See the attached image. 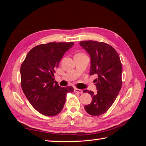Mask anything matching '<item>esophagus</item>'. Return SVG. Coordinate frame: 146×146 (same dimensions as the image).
Listing matches in <instances>:
<instances>
[{"label": "esophagus", "mask_w": 146, "mask_h": 146, "mask_svg": "<svg viewBox=\"0 0 146 146\" xmlns=\"http://www.w3.org/2000/svg\"><path fill=\"white\" fill-rule=\"evenodd\" d=\"M74 91H75V93H79V94H81V93H83V91L82 90H79V89H77V88L74 89Z\"/></svg>", "instance_id": "obj_1"}]
</instances>
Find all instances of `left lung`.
Listing matches in <instances>:
<instances>
[{
    "mask_svg": "<svg viewBox=\"0 0 146 146\" xmlns=\"http://www.w3.org/2000/svg\"><path fill=\"white\" fill-rule=\"evenodd\" d=\"M80 45L90 56V75L98 76L95 80L97 92L84 91L90 93L93 99L84 109L91 115L99 116L110 109L120 92L122 84V64L115 49L105 42L86 40L80 42Z\"/></svg>",
    "mask_w": 146,
    "mask_h": 146,
    "instance_id": "1",
    "label": "left lung"
}]
</instances>
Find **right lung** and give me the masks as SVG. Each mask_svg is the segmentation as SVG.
Wrapping results in <instances>:
<instances>
[{"instance_id": "right-lung-1", "label": "right lung", "mask_w": 146, "mask_h": 146, "mask_svg": "<svg viewBox=\"0 0 146 146\" xmlns=\"http://www.w3.org/2000/svg\"><path fill=\"white\" fill-rule=\"evenodd\" d=\"M73 42L40 44L27 54L21 67V86L31 106L42 115H58L65 104L66 95L72 86L61 88L55 80V69Z\"/></svg>"}]
</instances>
